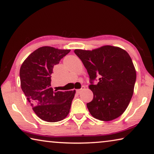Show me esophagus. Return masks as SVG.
I'll list each match as a JSON object with an SVG mask.
<instances>
[{
    "instance_id": "1",
    "label": "esophagus",
    "mask_w": 154,
    "mask_h": 154,
    "mask_svg": "<svg viewBox=\"0 0 154 154\" xmlns=\"http://www.w3.org/2000/svg\"><path fill=\"white\" fill-rule=\"evenodd\" d=\"M84 88H85V86H82V87H81V88H80V89H77V91H76V93L77 94H79L80 93H81V91L82 90H84Z\"/></svg>"
}]
</instances>
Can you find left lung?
Returning a JSON list of instances; mask_svg holds the SVG:
<instances>
[{
	"mask_svg": "<svg viewBox=\"0 0 154 154\" xmlns=\"http://www.w3.org/2000/svg\"><path fill=\"white\" fill-rule=\"evenodd\" d=\"M89 75V88L94 94L86 104L97 119L109 121L120 116L133 94L136 71L131 56L119 47L106 45L92 51L75 49ZM99 78V83L93 82Z\"/></svg>",
	"mask_w": 154,
	"mask_h": 154,
	"instance_id": "8db88e82",
	"label": "left lung"
}]
</instances>
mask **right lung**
<instances>
[{"mask_svg": "<svg viewBox=\"0 0 154 154\" xmlns=\"http://www.w3.org/2000/svg\"><path fill=\"white\" fill-rule=\"evenodd\" d=\"M70 49L42 47L26 58L21 65V87L36 115L47 122H57L68 116L75 91H57L51 86L55 65Z\"/></svg>", "mask_w": 154, "mask_h": 154, "instance_id": "obj_1", "label": "right lung"}]
</instances>
